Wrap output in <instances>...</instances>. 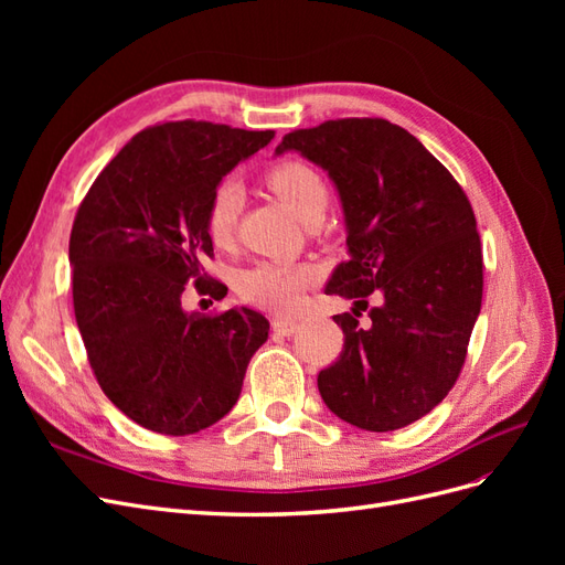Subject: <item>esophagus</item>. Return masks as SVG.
<instances>
[{"label": "esophagus", "mask_w": 565, "mask_h": 565, "mask_svg": "<svg viewBox=\"0 0 565 565\" xmlns=\"http://www.w3.org/2000/svg\"><path fill=\"white\" fill-rule=\"evenodd\" d=\"M270 328H273V332L280 334V337H289V334L297 332V322L292 318H273Z\"/></svg>", "instance_id": "esophagus-1"}]
</instances>
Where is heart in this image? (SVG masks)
I'll return each mask as SVG.
<instances>
[{
	"instance_id": "1",
	"label": "heart",
	"mask_w": 565,
	"mask_h": 565,
	"mask_svg": "<svg viewBox=\"0 0 565 565\" xmlns=\"http://www.w3.org/2000/svg\"><path fill=\"white\" fill-rule=\"evenodd\" d=\"M268 188L301 224L313 216H324L330 202V188L316 167L301 160H285L266 177ZM243 204V188L235 179H224L210 200L207 233L212 243L224 247L231 243L237 214ZM318 278V268L311 264H278L259 262L237 276V292L247 301L270 311H289L301 299L306 285Z\"/></svg>"
}]
</instances>
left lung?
I'll use <instances>...</instances> for the list:
<instances>
[{
    "mask_svg": "<svg viewBox=\"0 0 565 565\" xmlns=\"http://www.w3.org/2000/svg\"><path fill=\"white\" fill-rule=\"evenodd\" d=\"M328 172L341 202L349 262L324 295L353 299L334 316L344 349L318 374L332 413L358 429L396 431L448 396L481 313L483 254L471 204L452 174L413 134L386 119H330L287 134ZM374 294L365 329L356 309Z\"/></svg>",
    "mask_w": 565,
    "mask_h": 565,
    "instance_id": "left-lung-1",
    "label": "left lung"
}]
</instances>
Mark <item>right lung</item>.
Here are the masks:
<instances>
[{
	"label": "right lung",
	"mask_w": 565,
	"mask_h": 565,
	"mask_svg": "<svg viewBox=\"0 0 565 565\" xmlns=\"http://www.w3.org/2000/svg\"><path fill=\"white\" fill-rule=\"evenodd\" d=\"M273 136L193 119L143 129L79 204L67 252L77 328L100 388L143 429L188 436L226 417L268 339L247 306L200 316L181 301L188 282L224 292L202 273L210 200Z\"/></svg>",
	"instance_id": "obj_1"
}]
</instances>
